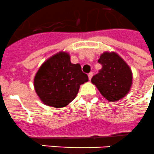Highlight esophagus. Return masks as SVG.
I'll use <instances>...</instances> for the list:
<instances>
[{
	"instance_id": "34e87169",
	"label": "esophagus",
	"mask_w": 154,
	"mask_h": 154,
	"mask_svg": "<svg viewBox=\"0 0 154 154\" xmlns=\"http://www.w3.org/2000/svg\"><path fill=\"white\" fill-rule=\"evenodd\" d=\"M93 77V73L92 72H91V73H88V78L89 80H91V77Z\"/></svg>"
}]
</instances>
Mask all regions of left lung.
<instances>
[{"instance_id":"left-lung-1","label":"left lung","mask_w":154,"mask_h":154,"mask_svg":"<svg viewBox=\"0 0 154 154\" xmlns=\"http://www.w3.org/2000/svg\"><path fill=\"white\" fill-rule=\"evenodd\" d=\"M103 66L93 76L91 83L109 102H116L127 95L132 84V72L126 62L113 51L103 53L98 60Z\"/></svg>"}]
</instances>
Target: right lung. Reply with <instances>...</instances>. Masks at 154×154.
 <instances>
[{
  "instance_id": "right-lung-1",
  "label": "right lung",
  "mask_w": 154,
  "mask_h": 154,
  "mask_svg": "<svg viewBox=\"0 0 154 154\" xmlns=\"http://www.w3.org/2000/svg\"><path fill=\"white\" fill-rule=\"evenodd\" d=\"M88 81L79 63L73 64L67 52L60 51L41 66L33 80L36 93L48 106H66L77 96L81 85Z\"/></svg>"
}]
</instances>
